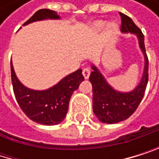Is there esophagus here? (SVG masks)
Instances as JSON below:
<instances>
[{
  "instance_id": "34e87169",
  "label": "esophagus",
  "mask_w": 159,
  "mask_h": 159,
  "mask_svg": "<svg viewBox=\"0 0 159 159\" xmlns=\"http://www.w3.org/2000/svg\"><path fill=\"white\" fill-rule=\"evenodd\" d=\"M89 74H90V69L89 68H84L83 69V75L85 77V79H88L89 77Z\"/></svg>"
}]
</instances>
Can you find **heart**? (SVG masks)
Masks as SVG:
<instances>
[{
    "label": "heart",
    "mask_w": 159,
    "mask_h": 159,
    "mask_svg": "<svg viewBox=\"0 0 159 159\" xmlns=\"http://www.w3.org/2000/svg\"><path fill=\"white\" fill-rule=\"evenodd\" d=\"M106 25H107V24L105 22H98V23L95 24V28L98 29V30H101V29H103L104 27H105ZM116 28H117V26H116V25H115V24L110 25V29L111 30V31H115Z\"/></svg>",
    "instance_id": "obj_1"
}]
</instances>
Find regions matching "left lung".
I'll return each instance as SVG.
<instances>
[{"mask_svg":"<svg viewBox=\"0 0 159 159\" xmlns=\"http://www.w3.org/2000/svg\"><path fill=\"white\" fill-rule=\"evenodd\" d=\"M121 31L136 34L139 40V46L145 57V69L143 77L137 88L131 93H122L110 87L95 66H93L89 81L93 85V110L97 118L108 124L118 123L129 118L135 111L141 102L149 79V60L144 45V35L140 28L133 22L129 16L120 13Z\"/></svg>","mask_w":159,"mask_h":159,"instance_id":"8db88e82","label":"left lung"}]
</instances>
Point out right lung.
Returning a JSON list of instances; mask_svg holds the SVG:
<instances>
[{
    "mask_svg": "<svg viewBox=\"0 0 159 159\" xmlns=\"http://www.w3.org/2000/svg\"><path fill=\"white\" fill-rule=\"evenodd\" d=\"M48 18L59 19V16L55 11L40 9L23 25ZM10 69L13 91L20 108L29 119L43 125H56L64 120L73 91L84 81L82 70H78L47 90H33L25 88L18 80L12 63H10Z\"/></svg>",
    "mask_w": 159,
    "mask_h": 159,
    "instance_id": "add662e5",
    "label": "right lung"
}]
</instances>
